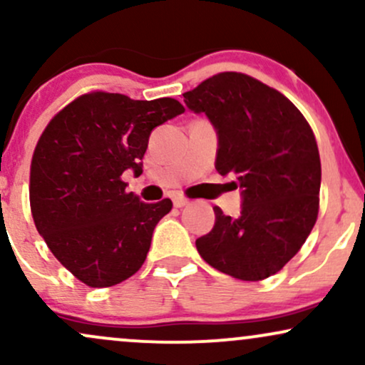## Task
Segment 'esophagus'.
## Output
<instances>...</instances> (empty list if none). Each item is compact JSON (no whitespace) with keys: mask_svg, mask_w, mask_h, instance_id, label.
<instances>
[{"mask_svg":"<svg viewBox=\"0 0 365 365\" xmlns=\"http://www.w3.org/2000/svg\"><path fill=\"white\" fill-rule=\"evenodd\" d=\"M173 206L175 207H185V206H188V199H185V197H182V195L173 197Z\"/></svg>","mask_w":365,"mask_h":365,"instance_id":"obj_1","label":"esophagus"}]
</instances>
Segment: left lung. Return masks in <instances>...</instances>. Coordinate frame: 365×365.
<instances>
[{"label": "left lung", "mask_w": 365, "mask_h": 365, "mask_svg": "<svg viewBox=\"0 0 365 365\" xmlns=\"http://www.w3.org/2000/svg\"><path fill=\"white\" fill-rule=\"evenodd\" d=\"M183 101L216 127V170L237 177L244 197L238 217L215 206V228L197 238V250L237 279L269 278L299 252L319 212L321 159L311 125L282 92L238 72L212 75Z\"/></svg>", "instance_id": "left-lung-1"}]
</instances>
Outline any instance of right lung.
I'll return each instance as SVG.
<instances>
[{"label": "right lung", "instance_id": "right-lung-1", "mask_svg": "<svg viewBox=\"0 0 365 365\" xmlns=\"http://www.w3.org/2000/svg\"><path fill=\"white\" fill-rule=\"evenodd\" d=\"M183 111L171 98L135 101L94 91L66 104L41 133L31 163L32 217L54 257L87 287L125 282L148 257L173 202H142L121 175L142 173L150 132Z\"/></svg>", "mask_w": 365, "mask_h": 365}]
</instances>
